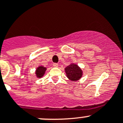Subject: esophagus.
I'll return each instance as SVG.
<instances>
[{
	"instance_id": "obj_1",
	"label": "esophagus",
	"mask_w": 123,
	"mask_h": 123,
	"mask_svg": "<svg viewBox=\"0 0 123 123\" xmlns=\"http://www.w3.org/2000/svg\"><path fill=\"white\" fill-rule=\"evenodd\" d=\"M53 65L54 67H58V63H53Z\"/></svg>"
}]
</instances>
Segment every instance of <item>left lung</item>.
Returning a JSON list of instances; mask_svg holds the SVG:
<instances>
[{"label":"left lung","instance_id":"8db88e82","mask_svg":"<svg viewBox=\"0 0 123 123\" xmlns=\"http://www.w3.org/2000/svg\"><path fill=\"white\" fill-rule=\"evenodd\" d=\"M65 70L67 77L72 81L78 80L82 76V70L76 64H70L67 66Z\"/></svg>","mask_w":123,"mask_h":123}]
</instances>
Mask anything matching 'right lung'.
<instances>
[{
    "instance_id": "obj_1",
    "label": "right lung",
    "mask_w": 123,
    "mask_h": 123,
    "mask_svg": "<svg viewBox=\"0 0 123 123\" xmlns=\"http://www.w3.org/2000/svg\"><path fill=\"white\" fill-rule=\"evenodd\" d=\"M45 70H46L45 67H42V66H41V67H38L37 69L36 70V75H37V77L41 78L42 76H43Z\"/></svg>"
}]
</instances>
